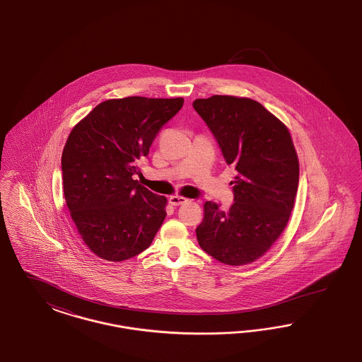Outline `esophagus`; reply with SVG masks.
<instances>
[{
	"label": "esophagus",
	"instance_id": "34e87169",
	"mask_svg": "<svg viewBox=\"0 0 362 362\" xmlns=\"http://www.w3.org/2000/svg\"><path fill=\"white\" fill-rule=\"evenodd\" d=\"M185 197H181V196H170L169 197V202L173 205V206H178V205H182L187 202Z\"/></svg>",
	"mask_w": 362,
	"mask_h": 362
}]
</instances>
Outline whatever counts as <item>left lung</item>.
I'll return each mask as SVG.
<instances>
[{
  "instance_id": "left-lung-1",
  "label": "left lung",
  "mask_w": 362,
  "mask_h": 362,
  "mask_svg": "<svg viewBox=\"0 0 362 362\" xmlns=\"http://www.w3.org/2000/svg\"><path fill=\"white\" fill-rule=\"evenodd\" d=\"M193 107L238 170L233 204L206 201L196 229L201 248L228 266L252 263L278 240L294 208L299 162L288 129L250 98L214 95Z\"/></svg>"
}]
</instances>
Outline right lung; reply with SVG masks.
<instances>
[{"label":"right lung","mask_w":362,"mask_h":362,"mask_svg":"<svg viewBox=\"0 0 362 362\" xmlns=\"http://www.w3.org/2000/svg\"><path fill=\"white\" fill-rule=\"evenodd\" d=\"M182 105V98L110 99L68 136L62 156L64 197L81 239L100 259L122 262L144 252L161 228L166 197L133 177Z\"/></svg>","instance_id":"obj_1"}]
</instances>
